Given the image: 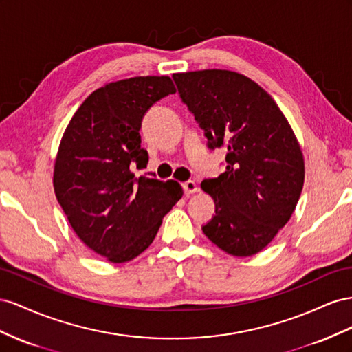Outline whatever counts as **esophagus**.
Here are the masks:
<instances>
[{
    "instance_id": "esophagus-1",
    "label": "esophagus",
    "mask_w": 352,
    "mask_h": 352,
    "mask_svg": "<svg viewBox=\"0 0 352 352\" xmlns=\"http://www.w3.org/2000/svg\"><path fill=\"white\" fill-rule=\"evenodd\" d=\"M183 188H184V193H186L187 196L197 192V186H196L195 182H192V179H188V182L183 183Z\"/></svg>"
}]
</instances>
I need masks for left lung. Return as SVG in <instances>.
<instances>
[{
    "instance_id": "obj_1",
    "label": "left lung",
    "mask_w": 352,
    "mask_h": 352,
    "mask_svg": "<svg viewBox=\"0 0 352 352\" xmlns=\"http://www.w3.org/2000/svg\"><path fill=\"white\" fill-rule=\"evenodd\" d=\"M208 147L224 148L226 173L202 182L215 215L202 230L234 256L261 252L292 217L304 186L298 140L271 96L232 70L174 74Z\"/></svg>"
}]
</instances>
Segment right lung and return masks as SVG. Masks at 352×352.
<instances>
[{
  "label": "right lung",
  "instance_id": "1",
  "mask_svg": "<svg viewBox=\"0 0 352 352\" xmlns=\"http://www.w3.org/2000/svg\"><path fill=\"white\" fill-rule=\"evenodd\" d=\"M174 93L168 76L107 84L79 106L60 143L56 197L76 236L110 263H126L146 250L183 196L174 179L133 174L148 160L138 133L146 112Z\"/></svg>",
  "mask_w": 352,
  "mask_h": 352
}]
</instances>
